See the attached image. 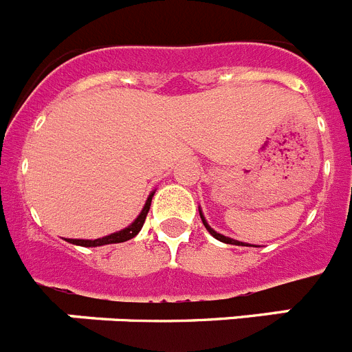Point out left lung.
<instances>
[{"label":"left lung","instance_id":"8db88e82","mask_svg":"<svg viewBox=\"0 0 352 352\" xmlns=\"http://www.w3.org/2000/svg\"><path fill=\"white\" fill-rule=\"evenodd\" d=\"M199 214H201V220H203L204 227H206V229H208V232H210V234L213 236V238H217V239H219V241H222V243H229V245H245V243H241V241H236V239H232V238H227V236H223V234H219V232L214 231V229H211V227L208 226V222H206V219H204L203 211L199 210Z\"/></svg>","mask_w":352,"mask_h":352}]
</instances>
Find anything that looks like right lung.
Wrapping results in <instances>:
<instances>
[{
	"instance_id": "obj_1",
	"label": "right lung",
	"mask_w": 352,
	"mask_h": 352,
	"mask_svg": "<svg viewBox=\"0 0 352 352\" xmlns=\"http://www.w3.org/2000/svg\"><path fill=\"white\" fill-rule=\"evenodd\" d=\"M153 194L155 192H151V194H149L148 201H146L144 208H142V211L139 213L138 219L133 220V222L130 223L129 227H125V229H121V231L113 232V234L104 236V238H98V239H67V241L72 245H80V247H102V245L123 243V241H129V239H132L133 236H138L139 231L142 229V223H144V220H146V214H148L149 206H151V199H153Z\"/></svg>"
}]
</instances>
